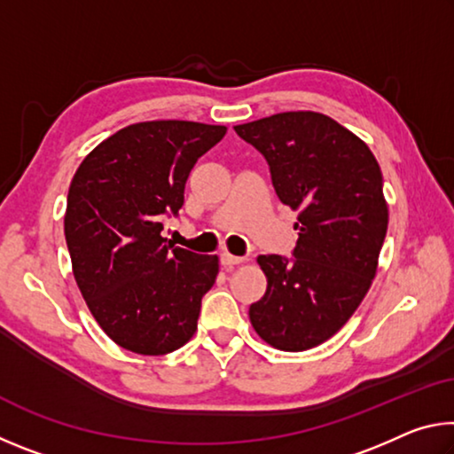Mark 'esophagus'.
Returning <instances> with one entry per match:
<instances>
[{
	"instance_id": "34e87169",
	"label": "esophagus",
	"mask_w": 454,
	"mask_h": 454,
	"mask_svg": "<svg viewBox=\"0 0 454 454\" xmlns=\"http://www.w3.org/2000/svg\"><path fill=\"white\" fill-rule=\"evenodd\" d=\"M220 262H222V266L232 268V266H236V264H242V262H244V258H242V256H234V254H230V252H224V254L220 256Z\"/></svg>"
}]
</instances>
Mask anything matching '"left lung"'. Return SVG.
I'll return each instance as SVG.
<instances>
[{"mask_svg":"<svg viewBox=\"0 0 454 454\" xmlns=\"http://www.w3.org/2000/svg\"><path fill=\"white\" fill-rule=\"evenodd\" d=\"M234 129L262 152L280 202L298 212L294 258H256L268 284L250 322L274 348H314L347 325L376 276L388 228L380 166L356 134L318 112Z\"/></svg>","mask_w":454,"mask_h":454,"instance_id":"obj_1","label":"left lung"}]
</instances>
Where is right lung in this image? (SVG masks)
I'll return each mask as SVG.
<instances>
[{"instance_id": "right-lung-1", "label": "right lung", "mask_w": 454, "mask_h": 454, "mask_svg": "<svg viewBox=\"0 0 454 454\" xmlns=\"http://www.w3.org/2000/svg\"><path fill=\"white\" fill-rule=\"evenodd\" d=\"M226 126L152 120L118 129L75 170L64 232L75 284L99 328L118 347L160 356L198 328L202 296L216 282V254L166 244L198 158Z\"/></svg>"}]
</instances>
